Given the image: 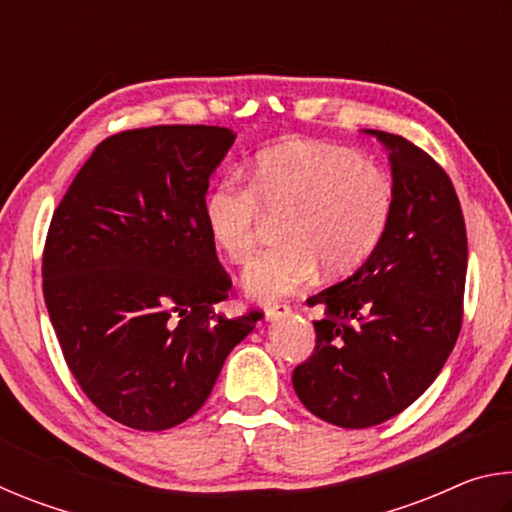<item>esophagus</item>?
<instances>
[{"instance_id":"esophagus-1","label":"esophagus","mask_w":512,"mask_h":512,"mask_svg":"<svg viewBox=\"0 0 512 512\" xmlns=\"http://www.w3.org/2000/svg\"><path fill=\"white\" fill-rule=\"evenodd\" d=\"M291 314V307L287 302H273V305L266 307V320H277Z\"/></svg>"}]
</instances>
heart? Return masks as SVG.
<instances>
[{
    "mask_svg": "<svg viewBox=\"0 0 512 512\" xmlns=\"http://www.w3.org/2000/svg\"><path fill=\"white\" fill-rule=\"evenodd\" d=\"M395 180L381 164L345 146L289 142L264 151L250 185L223 178L203 198L212 246L246 262L266 216H281L284 241L259 253L244 271L253 298L275 300L327 275H348L377 253L395 216Z\"/></svg>",
    "mask_w": 512,
    "mask_h": 512,
    "instance_id": "obj_1",
    "label": "heart"
}]
</instances>
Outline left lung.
<instances>
[{"instance_id": "obj_1", "label": "left lung", "mask_w": 512, "mask_h": 512, "mask_svg": "<svg viewBox=\"0 0 512 512\" xmlns=\"http://www.w3.org/2000/svg\"><path fill=\"white\" fill-rule=\"evenodd\" d=\"M368 133L391 149V230L357 273L307 300L323 318L291 377L300 402L343 429L375 427L418 400L463 325L467 232L452 180L402 135Z\"/></svg>"}]
</instances>
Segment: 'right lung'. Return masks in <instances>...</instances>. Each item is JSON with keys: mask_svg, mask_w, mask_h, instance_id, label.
<instances>
[{"mask_svg": "<svg viewBox=\"0 0 512 512\" xmlns=\"http://www.w3.org/2000/svg\"><path fill=\"white\" fill-rule=\"evenodd\" d=\"M235 142L219 126H149L103 140L51 216L42 293L60 350L101 413L162 431L201 409L262 309L235 296L203 223L210 176Z\"/></svg>", "mask_w": 512, "mask_h": 512, "instance_id": "add662e5", "label": "right lung"}]
</instances>
